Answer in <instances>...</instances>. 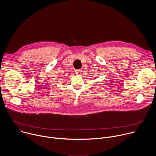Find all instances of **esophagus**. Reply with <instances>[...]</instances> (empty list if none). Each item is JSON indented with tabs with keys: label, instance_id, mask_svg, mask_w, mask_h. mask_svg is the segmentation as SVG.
Masks as SVG:
<instances>
[{
	"label": "esophagus",
	"instance_id": "esophagus-1",
	"mask_svg": "<svg viewBox=\"0 0 156 156\" xmlns=\"http://www.w3.org/2000/svg\"><path fill=\"white\" fill-rule=\"evenodd\" d=\"M75 73L77 75H81V73H82V71L81 70H77L75 71Z\"/></svg>",
	"mask_w": 156,
	"mask_h": 156
}]
</instances>
